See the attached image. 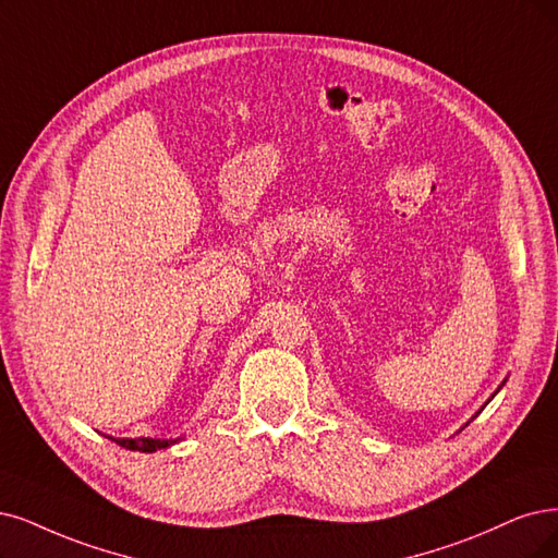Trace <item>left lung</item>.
Segmentation results:
<instances>
[{
	"label": "left lung",
	"instance_id": "left-lung-1",
	"mask_svg": "<svg viewBox=\"0 0 558 558\" xmlns=\"http://www.w3.org/2000/svg\"><path fill=\"white\" fill-rule=\"evenodd\" d=\"M501 386H504V384H501ZM501 386H499V388H501ZM494 396H497V393H494ZM494 396H492V398H494Z\"/></svg>",
	"mask_w": 558,
	"mask_h": 558
}]
</instances>
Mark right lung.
Listing matches in <instances>:
<instances>
[{
  "label": "right lung",
  "instance_id": "right-lung-1",
  "mask_svg": "<svg viewBox=\"0 0 558 558\" xmlns=\"http://www.w3.org/2000/svg\"><path fill=\"white\" fill-rule=\"evenodd\" d=\"M114 444H119L121 448H129V450H140V452H156L160 448H168L172 444H177V439H149V437H140V439H117V437H108Z\"/></svg>",
  "mask_w": 558,
  "mask_h": 558
}]
</instances>
